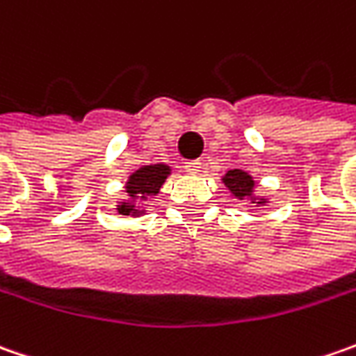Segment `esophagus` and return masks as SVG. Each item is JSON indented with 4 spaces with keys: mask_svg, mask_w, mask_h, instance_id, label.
I'll list each match as a JSON object with an SVG mask.
<instances>
[{
    "mask_svg": "<svg viewBox=\"0 0 356 356\" xmlns=\"http://www.w3.org/2000/svg\"><path fill=\"white\" fill-rule=\"evenodd\" d=\"M184 168L186 172H190V174H198V172L202 170V162H200V160H186Z\"/></svg>",
    "mask_w": 356,
    "mask_h": 356,
    "instance_id": "1",
    "label": "esophagus"
}]
</instances>
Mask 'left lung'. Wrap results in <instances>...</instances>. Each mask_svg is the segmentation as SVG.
I'll list each match as a JSON object with an SVG mask.
<instances>
[{
    "label": "left lung",
    "instance_id": "1",
    "mask_svg": "<svg viewBox=\"0 0 356 356\" xmlns=\"http://www.w3.org/2000/svg\"><path fill=\"white\" fill-rule=\"evenodd\" d=\"M222 182L229 190V198L248 200L250 204H255V206H267L269 204L267 196H261L255 192V180L250 172L239 170V168L227 170L222 176Z\"/></svg>",
    "mask_w": 356,
    "mask_h": 356
}]
</instances>
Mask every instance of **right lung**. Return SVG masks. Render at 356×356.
<instances>
[{
	"instance_id": "right-lung-1",
	"label": "right lung",
	"mask_w": 356,
	"mask_h": 356,
	"mask_svg": "<svg viewBox=\"0 0 356 356\" xmlns=\"http://www.w3.org/2000/svg\"><path fill=\"white\" fill-rule=\"evenodd\" d=\"M172 174V166L164 162L156 164H144L138 170H134L129 176V180L124 182V198L117 202L118 213L130 216V218H138L146 212L148 202L160 192L162 184L166 182V178Z\"/></svg>"
}]
</instances>
